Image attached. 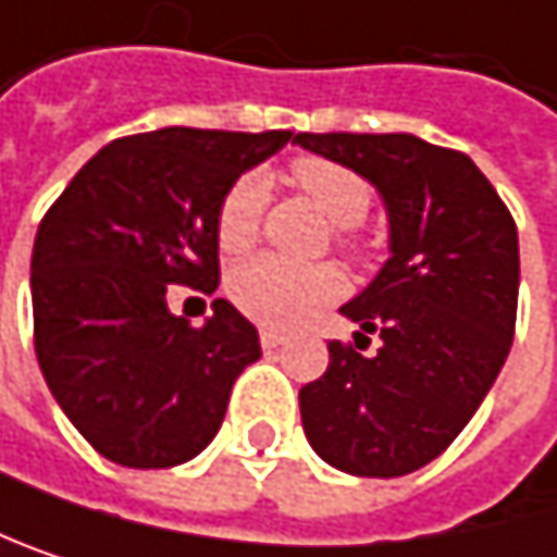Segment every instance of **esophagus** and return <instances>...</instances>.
Returning <instances> with one entry per match:
<instances>
[{
  "instance_id": "obj_1",
  "label": "esophagus",
  "mask_w": 557,
  "mask_h": 557,
  "mask_svg": "<svg viewBox=\"0 0 557 557\" xmlns=\"http://www.w3.org/2000/svg\"><path fill=\"white\" fill-rule=\"evenodd\" d=\"M259 344H262V350H278V347L285 344V334H278V331H272V327H262V331H259Z\"/></svg>"
}]
</instances>
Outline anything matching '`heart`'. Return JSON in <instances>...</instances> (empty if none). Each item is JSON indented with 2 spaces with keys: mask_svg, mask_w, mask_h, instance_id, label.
Wrapping results in <instances>:
<instances>
[{
  "mask_svg": "<svg viewBox=\"0 0 557 557\" xmlns=\"http://www.w3.org/2000/svg\"><path fill=\"white\" fill-rule=\"evenodd\" d=\"M292 177L305 197L334 223V243L344 252H360L354 226L367 216L373 190L354 168L324 158L301 154L292 161ZM269 203V184L259 171L239 174L220 197L213 213V236L223 252H246L262 233ZM226 292L233 305L269 327H295L318 314L324 305L344 295V275L334 265H292L275 256H256L230 272Z\"/></svg>",
  "mask_w": 557,
  "mask_h": 557,
  "instance_id": "heart-1",
  "label": "heart"
}]
</instances>
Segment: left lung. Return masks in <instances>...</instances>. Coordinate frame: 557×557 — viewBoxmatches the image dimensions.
Returning <instances> with one entry per match:
<instances>
[{
    "instance_id": "left-lung-1",
    "label": "left lung",
    "mask_w": 557,
    "mask_h": 557,
    "mask_svg": "<svg viewBox=\"0 0 557 557\" xmlns=\"http://www.w3.org/2000/svg\"><path fill=\"white\" fill-rule=\"evenodd\" d=\"M298 145L370 177L393 259L341 311L381 337L376 355L331 341L301 386L311 447L354 476H403L450 447L499 376L516 334L519 236L486 174L457 148L409 133H298Z\"/></svg>"
}]
</instances>
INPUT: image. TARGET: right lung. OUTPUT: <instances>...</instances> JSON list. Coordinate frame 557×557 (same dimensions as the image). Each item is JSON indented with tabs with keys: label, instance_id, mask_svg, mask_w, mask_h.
<instances>
[{
	"label": "right lung",
	"instance_id": "add662e5",
	"mask_svg": "<svg viewBox=\"0 0 557 557\" xmlns=\"http://www.w3.org/2000/svg\"><path fill=\"white\" fill-rule=\"evenodd\" d=\"M292 133L158 129L103 145L41 216L32 249L35 354L74 428L139 470L197 457L230 389L259 360L256 327L223 298L190 327L168 288L213 295L223 190Z\"/></svg>",
	"mask_w": 557,
	"mask_h": 557
}]
</instances>
